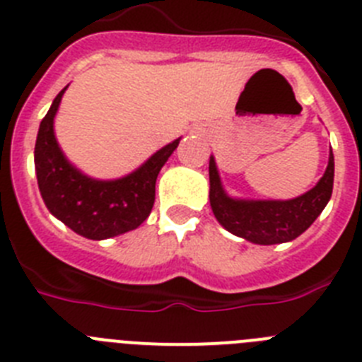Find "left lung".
<instances>
[{
  "label": "left lung",
  "instance_id": "8db88e82",
  "mask_svg": "<svg viewBox=\"0 0 362 362\" xmlns=\"http://www.w3.org/2000/svg\"><path fill=\"white\" fill-rule=\"evenodd\" d=\"M210 206L223 228L254 245H279L299 238L325 210L334 188V153L312 190L293 199H243L228 196L210 156Z\"/></svg>",
  "mask_w": 362,
  "mask_h": 362
}]
</instances>
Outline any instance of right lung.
Here are the masks:
<instances>
[{
	"label": "right lung",
	"mask_w": 362,
	"mask_h": 362,
	"mask_svg": "<svg viewBox=\"0 0 362 362\" xmlns=\"http://www.w3.org/2000/svg\"><path fill=\"white\" fill-rule=\"evenodd\" d=\"M66 88L56 95L37 130L34 165L41 197L54 217L86 239L101 241L136 230L152 212L156 179L181 137L123 177H90L66 159L54 134V117Z\"/></svg>",
	"instance_id": "obj_1"
}]
</instances>
